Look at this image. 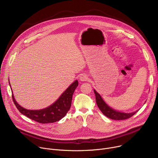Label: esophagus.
I'll use <instances>...</instances> for the list:
<instances>
[{
	"mask_svg": "<svg viewBox=\"0 0 158 158\" xmlns=\"http://www.w3.org/2000/svg\"><path fill=\"white\" fill-rule=\"evenodd\" d=\"M87 76L85 74H83L82 76H81L80 77V81H85L86 80H87Z\"/></svg>",
	"mask_w": 158,
	"mask_h": 158,
	"instance_id": "esophagus-1",
	"label": "esophagus"
}]
</instances>
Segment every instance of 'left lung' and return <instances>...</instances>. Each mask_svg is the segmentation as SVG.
<instances>
[{"label":"left lung","mask_w":158,"mask_h":158,"mask_svg":"<svg viewBox=\"0 0 158 158\" xmlns=\"http://www.w3.org/2000/svg\"><path fill=\"white\" fill-rule=\"evenodd\" d=\"M94 92L96 96V103L101 110V111L102 112V114L107 116V118L114 119V120H124L128 119L131 117H132L133 115L136 113L138 112H131V113H124V112H121L119 111H117L113 109L110 107L107 104H106V102L103 101L101 96L96 91V90H94Z\"/></svg>","instance_id":"left-lung-1"}]
</instances>
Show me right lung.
<instances>
[{"label":"right lung","mask_w":158,"mask_h":158,"mask_svg":"<svg viewBox=\"0 0 158 158\" xmlns=\"http://www.w3.org/2000/svg\"><path fill=\"white\" fill-rule=\"evenodd\" d=\"M77 85L78 81H75L54 104L48 107L40 110L26 109L21 107L16 102L13 94L12 97L14 104L22 114L41 124L52 123L61 119L69 111L71 106L73 93Z\"/></svg>","instance_id":"1"}]
</instances>
